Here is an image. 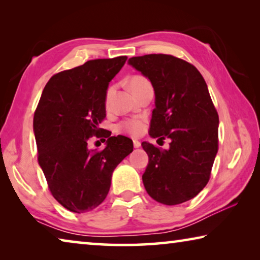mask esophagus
<instances>
[{
    "mask_svg": "<svg viewBox=\"0 0 260 260\" xmlns=\"http://www.w3.org/2000/svg\"><path fill=\"white\" fill-rule=\"evenodd\" d=\"M133 144H134V148H140L141 147V142L138 140H134L133 141Z\"/></svg>",
    "mask_w": 260,
    "mask_h": 260,
    "instance_id": "obj_1",
    "label": "esophagus"
}]
</instances>
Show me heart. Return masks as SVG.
<instances>
[{
    "label": "heart",
    "mask_w": 260,
    "mask_h": 260,
    "mask_svg": "<svg viewBox=\"0 0 260 260\" xmlns=\"http://www.w3.org/2000/svg\"><path fill=\"white\" fill-rule=\"evenodd\" d=\"M147 85H150V83H149L147 79L143 77H133L129 81V87H131V89L133 90V93L135 90L140 89L141 87L147 86ZM111 94H112V88H110V89L108 90V94H107L108 101L110 99V96H111ZM120 129L122 132H125V133H127V134L136 136L143 131V122L140 119H128V120L122 122V124L120 125Z\"/></svg>",
    "instance_id": "heart-1"
}]
</instances>
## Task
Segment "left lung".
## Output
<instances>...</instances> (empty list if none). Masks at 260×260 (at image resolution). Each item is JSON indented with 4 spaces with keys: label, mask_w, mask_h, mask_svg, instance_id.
I'll return each instance as SVG.
<instances>
[{
    "label": "left lung",
    "mask_w": 260,
    "mask_h": 260,
    "mask_svg": "<svg viewBox=\"0 0 260 260\" xmlns=\"http://www.w3.org/2000/svg\"><path fill=\"white\" fill-rule=\"evenodd\" d=\"M128 64L155 90L149 135L171 140L167 150L142 142L144 188L161 204H181L203 190L218 152L219 117L208 86L193 65L171 55L132 57Z\"/></svg>",
    "instance_id": "1"
}]
</instances>
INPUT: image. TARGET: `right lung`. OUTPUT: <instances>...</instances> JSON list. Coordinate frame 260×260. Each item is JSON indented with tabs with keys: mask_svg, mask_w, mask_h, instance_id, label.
<instances>
[{
	"mask_svg": "<svg viewBox=\"0 0 260 260\" xmlns=\"http://www.w3.org/2000/svg\"><path fill=\"white\" fill-rule=\"evenodd\" d=\"M126 59L88 60L55 74L34 113L39 165L52 196L71 212L98 208L110 190L114 169L133 151V141L122 135H109L100 152L88 148L105 117L109 83Z\"/></svg>",
	"mask_w": 260,
	"mask_h": 260,
	"instance_id": "1",
	"label": "right lung"
}]
</instances>
